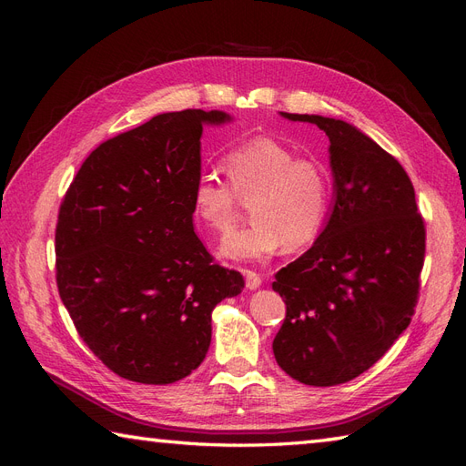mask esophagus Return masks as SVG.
<instances>
[{"label": "esophagus", "mask_w": 466, "mask_h": 466, "mask_svg": "<svg viewBox=\"0 0 466 466\" xmlns=\"http://www.w3.org/2000/svg\"><path fill=\"white\" fill-rule=\"evenodd\" d=\"M245 279H247V288L248 289H257V288L262 286V278L257 272H252V270H245Z\"/></svg>", "instance_id": "34e87169"}]
</instances>
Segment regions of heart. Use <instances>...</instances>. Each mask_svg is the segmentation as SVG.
I'll return each instance as SVG.
<instances>
[{"instance_id":"obj_1","label":"heart","mask_w":466,"mask_h":466,"mask_svg":"<svg viewBox=\"0 0 466 466\" xmlns=\"http://www.w3.org/2000/svg\"><path fill=\"white\" fill-rule=\"evenodd\" d=\"M228 180L202 173L192 187V209L198 221L216 233H229L250 202L255 218L245 229L221 243V257L258 262L288 245L313 243L327 225L332 200V177L317 157L274 137H255L235 146L223 157Z\"/></svg>"}]
</instances>
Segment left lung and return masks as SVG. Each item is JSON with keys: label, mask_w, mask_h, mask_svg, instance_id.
<instances>
[{"label": "left lung", "mask_w": 466, "mask_h": 466, "mask_svg": "<svg viewBox=\"0 0 466 466\" xmlns=\"http://www.w3.org/2000/svg\"><path fill=\"white\" fill-rule=\"evenodd\" d=\"M281 116L329 136L334 206L315 245L276 274L286 319L272 350L295 380L332 387L368 371L410 324L426 228L412 180L370 136L336 118Z\"/></svg>", "instance_id": "8db88e82"}]
</instances>
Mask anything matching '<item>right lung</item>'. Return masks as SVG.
I'll list each match as a JSON object with an SVG mask.
<instances>
[{
    "instance_id": "right-lung-1",
    "label": "right lung",
    "mask_w": 466,
    "mask_h": 466,
    "mask_svg": "<svg viewBox=\"0 0 466 466\" xmlns=\"http://www.w3.org/2000/svg\"><path fill=\"white\" fill-rule=\"evenodd\" d=\"M221 110L165 112L83 161L56 225V284L83 342L116 375L168 385L204 361L211 311L243 291L194 233L204 124Z\"/></svg>"
}]
</instances>
